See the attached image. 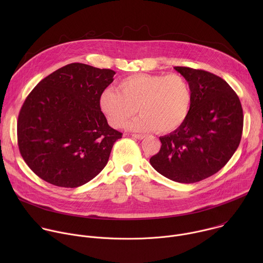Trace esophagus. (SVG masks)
<instances>
[{"mask_svg":"<svg viewBox=\"0 0 263 263\" xmlns=\"http://www.w3.org/2000/svg\"><path fill=\"white\" fill-rule=\"evenodd\" d=\"M132 137H134L136 139H143L145 137V135H143V134H132Z\"/></svg>","mask_w":263,"mask_h":263,"instance_id":"34e87169","label":"esophagus"}]
</instances>
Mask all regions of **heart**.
<instances>
[{
    "label": "heart",
    "instance_id": "heart-1",
    "mask_svg": "<svg viewBox=\"0 0 263 263\" xmlns=\"http://www.w3.org/2000/svg\"><path fill=\"white\" fill-rule=\"evenodd\" d=\"M119 89L106 88L100 98L101 109L114 128L124 127L138 110L141 116L130 129L168 133L189 115L191 88L180 74H133L120 82Z\"/></svg>",
    "mask_w": 263,
    "mask_h": 263
}]
</instances>
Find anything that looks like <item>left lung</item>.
<instances>
[{"label": "left lung", "mask_w": 263, "mask_h": 263, "mask_svg": "<svg viewBox=\"0 0 263 263\" xmlns=\"http://www.w3.org/2000/svg\"><path fill=\"white\" fill-rule=\"evenodd\" d=\"M189 82V115L174 132L159 137L160 151L149 163L162 176L179 183H195L215 173L233 156L243 127L239 98L214 73L175 66Z\"/></svg>", "instance_id": "left-lung-1"}]
</instances>
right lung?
Here are the masks:
<instances>
[{
  "mask_svg": "<svg viewBox=\"0 0 263 263\" xmlns=\"http://www.w3.org/2000/svg\"><path fill=\"white\" fill-rule=\"evenodd\" d=\"M115 74L112 69L70 63L29 93L18 115L17 143L23 159L40 178L74 189L106 166L123 135L108 125L100 107Z\"/></svg>",
  "mask_w": 263,
  "mask_h": 263,
  "instance_id": "right-lung-1",
  "label": "right lung"
}]
</instances>
